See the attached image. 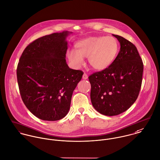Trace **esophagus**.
I'll return each instance as SVG.
<instances>
[{"mask_svg":"<svg viewBox=\"0 0 160 160\" xmlns=\"http://www.w3.org/2000/svg\"><path fill=\"white\" fill-rule=\"evenodd\" d=\"M82 78H83V80H87V79L88 78V75H87V73H83V75Z\"/></svg>","mask_w":160,"mask_h":160,"instance_id":"obj_1","label":"esophagus"}]
</instances>
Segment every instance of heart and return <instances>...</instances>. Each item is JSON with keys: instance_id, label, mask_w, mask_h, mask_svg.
<instances>
[{"instance_id": "heart-1", "label": "heart", "mask_w": 160, "mask_h": 160, "mask_svg": "<svg viewBox=\"0 0 160 160\" xmlns=\"http://www.w3.org/2000/svg\"><path fill=\"white\" fill-rule=\"evenodd\" d=\"M75 50L67 51L69 62L75 67H80L88 58L90 65L96 71L108 68L116 59L119 50L118 40L112 36H91L77 42Z\"/></svg>"}]
</instances>
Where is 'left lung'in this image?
Listing matches in <instances>:
<instances>
[{"label": "left lung", "mask_w": 160, "mask_h": 160, "mask_svg": "<svg viewBox=\"0 0 160 160\" xmlns=\"http://www.w3.org/2000/svg\"><path fill=\"white\" fill-rule=\"evenodd\" d=\"M121 44L113 63L88 78L93 106L101 114L119 115L135 102L142 85L143 64L137 48L124 38L112 34Z\"/></svg>", "instance_id": "obj_1"}]
</instances>
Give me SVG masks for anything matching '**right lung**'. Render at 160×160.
Returning a JSON list of instances; mask_svg holds the SVG:
<instances>
[{
    "label": "right lung",
    "mask_w": 160,
    "mask_h": 160,
    "mask_svg": "<svg viewBox=\"0 0 160 160\" xmlns=\"http://www.w3.org/2000/svg\"><path fill=\"white\" fill-rule=\"evenodd\" d=\"M64 31L39 38L23 52L17 75L22 100L38 118L60 120L68 112L73 92L83 72L70 68L65 60L67 38Z\"/></svg>",
    "instance_id": "right-lung-1"
}]
</instances>
